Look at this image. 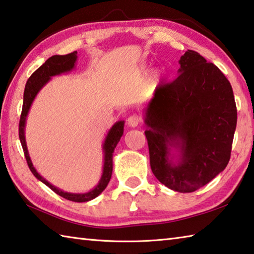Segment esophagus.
Wrapping results in <instances>:
<instances>
[{"label": "esophagus", "mask_w": 254, "mask_h": 254, "mask_svg": "<svg viewBox=\"0 0 254 254\" xmlns=\"http://www.w3.org/2000/svg\"><path fill=\"white\" fill-rule=\"evenodd\" d=\"M140 122H141V118L139 117V115H136V114H133V115H131L130 118L127 119L128 127H135L139 126Z\"/></svg>", "instance_id": "obj_1"}]
</instances>
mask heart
Listing matches in <instances>:
<instances>
[{
    "label": "heart",
    "instance_id": "1",
    "mask_svg": "<svg viewBox=\"0 0 254 254\" xmlns=\"http://www.w3.org/2000/svg\"><path fill=\"white\" fill-rule=\"evenodd\" d=\"M146 72H147V68L145 66H142L139 71V76H143ZM160 80H161V73L159 71H153L147 75L145 85L147 89H154V87L159 84Z\"/></svg>",
    "mask_w": 254,
    "mask_h": 254
}]
</instances>
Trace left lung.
I'll return each instance as SVG.
<instances>
[{
    "instance_id": "obj_1",
    "label": "left lung",
    "mask_w": 254,
    "mask_h": 254,
    "mask_svg": "<svg viewBox=\"0 0 254 254\" xmlns=\"http://www.w3.org/2000/svg\"><path fill=\"white\" fill-rule=\"evenodd\" d=\"M179 75L155 90L145 109L152 172L173 191L205 186L227 167L237 127L232 86L213 63L188 50ZM179 152L173 161L172 150Z\"/></svg>"
}]
</instances>
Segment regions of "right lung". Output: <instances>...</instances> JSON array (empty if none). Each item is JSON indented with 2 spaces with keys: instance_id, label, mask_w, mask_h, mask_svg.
Returning <instances> with one entry per match:
<instances>
[{
  "instance_id": "add662e5",
  "label": "right lung",
  "mask_w": 254,
  "mask_h": 254,
  "mask_svg": "<svg viewBox=\"0 0 254 254\" xmlns=\"http://www.w3.org/2000/svg\"><path fill=\"white\" fill-rule=\"evenodd\" d=\"M77 52L68 53L66 55H53L50 59L45 61L44 64H42L38 70H36L33 74H32L29 80L26 82L24 95H23V107H22V113L20 118V124H18V136H20V141L24 151V155L26 159L27 165L31 170V172L33 173L34 177L40 180L41 182H43L45 186H48L51 190L54 191L60 196L64 197V199L70 200L73 202H87L90 200H93L94 197L98 196L99 194L103 192V190L107 188L108 183L110 182L112 175L113 170V152L115 146L119 143L120 139L123 134V128H124V121H119L114 124V126L110 128L107 137H105L104 144H103V152H104V164H103V173L101 177L100 181L93 190H91L86 193H70L62 191L61 189H58L48 182L43 177L38 173V171L34 169L32 161L30 159L29 152H27L26 142H25V135H24V128H25V121L27 113L30 111L31 104L33 102L36 94L39 93V91L47 84V83L51 80V76L62 74L71 71L75 65L76 59H77Z\"/></svg>"
}]
</instances>
